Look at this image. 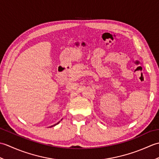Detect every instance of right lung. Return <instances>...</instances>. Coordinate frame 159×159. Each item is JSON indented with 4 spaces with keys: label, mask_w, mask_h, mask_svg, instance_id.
Returning a JSON list of instances; mask_svg holds the SVG:
<instances>
[{
    "label": "right lung",
    "mask_w": 159,
    "mask_h": 159,
    "mask_svg": "<svg viewBox=\"0 0 159 159\" xmlns=\"http://www.w3.org/2000/svg\"><path fill=\"white\" fill-rule=\"evenodd\" d=\"M59 123V122H58V123H57V124H55V125H53V126H55V125H57V124H58Z\"/></svg>",
    "instance_id": "1"
}]
</instances>
